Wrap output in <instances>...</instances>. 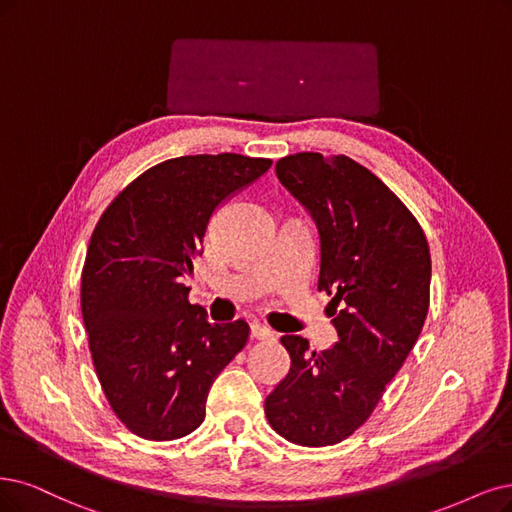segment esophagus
Returning a JSON list of instances; mask_svg holds the SVG:
<instances>
[{"instance_id": "34e87169", "label": "esophagus", "mask_w": 512, "mask_h": 512, "mask_svg": "<svg viewBox=\"0 0 512 512\" xmlns=\"http://www.w3.org/2000/svg\"><path fill=\"white\" fill-rule=\"evenodd\" d=\"M251 335H253L255 339H272V337H274V331L268 329L266 325H261V323H253V325H251Z\"/></svg>"}]
</instances>
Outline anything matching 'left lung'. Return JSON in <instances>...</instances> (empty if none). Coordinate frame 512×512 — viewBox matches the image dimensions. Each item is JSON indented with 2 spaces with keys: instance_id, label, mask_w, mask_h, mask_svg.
I'll list each match as a JSON object with an SVG mask.
<instances>
[{
  "instance_id": "8db88e82",
  "label": "left lung",
  "mask_w": 512,
  "mask_h": 512,
  "mask_svg": "<svg viewBox=\"0 0 512 512\" xmlns=\"http://www.w3.org/2000/svg\"><path fill=\"white\" fill-rule=\"evenodd\" d=\"M276 175L318 227V291L333 295L337 342L310 352L301 335L280 339L291 369L268 394L266 418L291 443L325 447L367 422L418 342L430 251L409 208L348 156L304 151L278 160Z\"/></svg>"
}]
</instances>
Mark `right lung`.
Instances as JSON below:
<instances>
[{
	"mask_svg": "<svg viewBox=\"0 0 512 512\" xmlns=\"http://www.w3.org/2000/svg\"><path fill=\"white\" fill-rule=\"evenodd\" d=\"M272 166L240 154L181 156L151 166L94 227L82 270L92 363L120 422L147 441L194 432L215 377L249 325L211 323L183 278L217 208Z\"/></svg>",
	"mask_w": 512,
	"mask_h": 512,
	"instance_id": "1",
	"label": "right lung"
}]
</instances>
